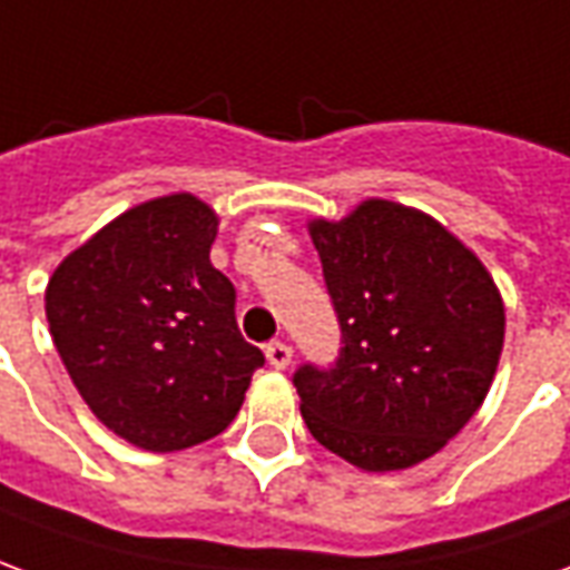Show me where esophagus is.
Listing matches in <instances>:
<instances>
[{
	"instance_id": "34e87169",
	"label": "esophagus",
	"mask_w": 570,
	"mask_h": 570,
	"mask_svg": "<svg viewBox=\"0 0 570 570\" xmlns=\"http://www.w3.org/2000/svg\"><path fill=\"white\" fill-rule=\"evenodd\" d=\"M266 362L273 365V368H288L292 365V346L285 341H273L266 343Z\"/></svg>"
}]
</instances>
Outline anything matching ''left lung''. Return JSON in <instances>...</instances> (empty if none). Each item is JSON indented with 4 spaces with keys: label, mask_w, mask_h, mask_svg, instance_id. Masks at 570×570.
<instances>
[{
    "label": "left lung",
    "mask_w": 570,
    "mask_h": 570,
    "mask_svg": "<svg viewBox=\"0 0 570 570\" xmlns=\"http://www.w3.org/2000/svg\"><path fill=\"white\" fill-rule=\"evenodd\" d=\"M341 322L337 365L294 374L318 445L365 472L433 458L482 407L507 309L485 264L435 217L390 199L309 220Z\"/></svg>",
    "instance_id": "obj_1"
}]
</instances>
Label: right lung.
Segmentation results:
<instances>
[{
    "label": "right lung",
    "instance_id": "obj_1",
    "mask_svg": "<svg viewBox=\"0 0 570 570\" xmlns=\"http://www.w3.org/2000/svg\"><path fill=\"white\" fill-rule=\"evenodd\" d=\"M217 214L193 193L140 202L51 273L46 316L76 390L110 433L184 451L224 433L264 353L212 266Z\"/></svg>",
    "mask_w": 570,
    "mask_h": 570
}]
</instances>
